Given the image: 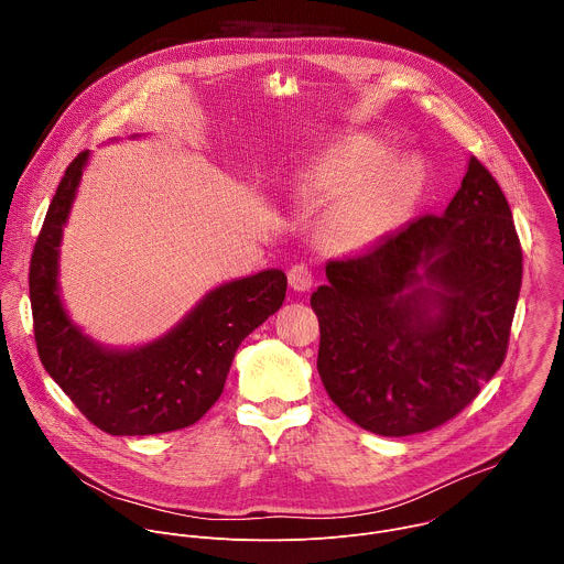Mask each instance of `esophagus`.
Returning <instances> with one entry per match:
<instances>
[{
	"label": "esophagus",
	"instance_id": "1",
	"mask_svg": "<svg viewBox=\"0 0 564 564\" xmlns=\"http://www.w3.org/2000/svg\"><path fill=\"white\" fill-rule=\"evenodd\" d=\"M288 281H290V288H292V290H296V292H305V290H310V288H312L314 276H312V270H310L307 265L299 263V265H292V268H290V272H288Z\"/></svg>",
	"mask_w": 564,
	"mask_h": 564
}]
</instances>
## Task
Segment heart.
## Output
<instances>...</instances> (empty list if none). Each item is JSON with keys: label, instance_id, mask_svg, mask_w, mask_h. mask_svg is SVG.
<instances>
[{"label": "heart", "instance_id": "heart-1", "mask_svg": "<svg viewBox=\"0 0 564 564\" xmlns=\"http://www.w3.org/2000/svg\"><path fill=\"white\" fill-rule=\"evenodd\" d=\"M388 155L381 140L352 133L314 153L292 176V198L332 200L318 220V238L330 252H366L397 229L420 172L413 160L388 163Z\"/></svg>", "mask_w": 564, "mask_h": 564}]
</instances>
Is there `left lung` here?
<instances>
[{
	"label": "left lung",
	"instance_id": "left-lung-1",
	"mask_svg": "<svg viewBox=\"0 0 564 564\" xmlns=\"http://www.w3.org/2000/svg\"><path fill=\"white\" fill-rule=\"evenodd\" d=\"M310 296L316 368L361 429L404 437L453 420L502 366L522 285L509 203L475 155L442 216L330 261Z\"/></svg>",
	"mask_w": 564,
	"mask_h": 564
}]
</instances>
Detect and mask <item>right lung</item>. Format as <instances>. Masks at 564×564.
Segmentation results:
<instances>
[{
    "label": "right lung",
    "instance_id": "right-lung-1",
    "mask_svg": "<svg viewBox=\"0 0 564 564\" xmlns=\"http://www.w3.org/2000/svg\"><path fill=\"white\" fill-rule=\"evenodd\" d=\"M87 163L89 151H83L66 167L33 250L29 292L37 355L79 413L109 435L187 429L216 404L240 341L283 305L288 276L263 270L227 281L144 346L96 341L59 294V246Z\"/></svg>",
    "mask_w": 564,
    "mask_h": 564
}]
</instances>
